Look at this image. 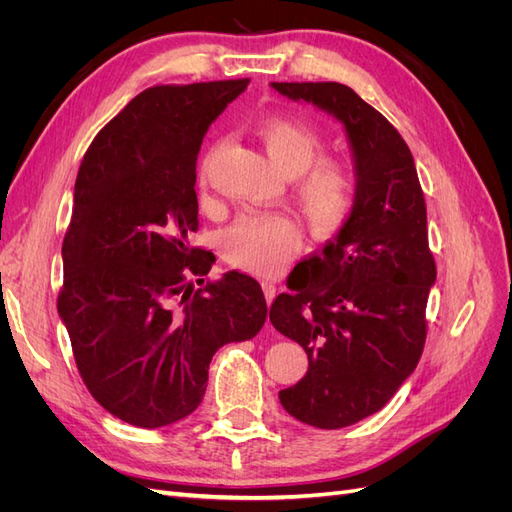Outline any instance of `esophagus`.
<instances>
[{
  "label": "esophagus",
  "mask_w": 512,
  "mask_h": 512,
  "mask_svg": "<svg viewBox=\"0 0 512 512\" xmlns=\"http://www.w3.org/2000/svg\"><path fill=\"white\" fill-rule=\"evenodd\" d=\"M262 292H265V299L271 305V301L275 299V284L273 282H262Z\"/></svg>",
  "instance_id": "34e87169"
}]
</instances>
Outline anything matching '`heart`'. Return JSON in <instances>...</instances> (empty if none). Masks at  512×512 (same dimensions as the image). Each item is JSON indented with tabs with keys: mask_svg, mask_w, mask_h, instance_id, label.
Listing matches in <instances>:
<instances>
[{
	"mask_svg": "<svg viewBox=\"0 0 512 512\" xmlns=\"http://www.w3.org/2000/svg\"><path fill=\"white\" fill-rule=\"evenodd\" d=\"M273 164L294 177V196L305 220L316 235L329 237L350 218L356 181L350 164L337 158H319L324 149L322 134L303 121L267 117L256 128ZM211 149L200 179L213 158ZM301 247L299 228L284 213H245L222 239L228 262L256 275H275Z\"/></svg>",
	"mask_w": 512,
	"mask_h": 512,
	"instance_id": "obj_1",
	"label": "heart"
}]
</instances>
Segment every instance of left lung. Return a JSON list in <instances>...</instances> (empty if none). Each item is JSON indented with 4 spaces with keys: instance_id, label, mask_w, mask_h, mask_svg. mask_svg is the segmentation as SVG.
<instances>
[{
    "instance_id": "left-lung-1",
    "label": "left lung",
    "mask_w": 512,
    "mask_h": 512,
    "mask_svg": "<svg viewBox=\"0 0 512 512\" xmlns=\"http://www.w3.org/2000/svg\"><path fill=\"white\" fill-rule=\"evenodd\" d=\"M344 126L356 198L322 252L294 267L269 309L273 327L307 352V374L280 391L284 410L342 429L389 404L423 354L436 262L414 158L399 132L342 83H271ZM290 282V280H288Z\"/></svg>"
}]
</instances>
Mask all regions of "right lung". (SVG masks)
<instances>
[{
    "instance_id": "add662e5",
    "label": "right lung",
    "mask_w": 512,
    "mask_h": 512,
    "mask_svg": "<svg viewBox=\"0 0 512 512\" xmlns=\"http://www.w3.org/2000/svg\"><path fill=\"white\" fill-rule=\"evenodd\" d=\"M247 83L145 89L98 132L76 175L57 312L89 393L134 427L192 414L213 354L267 320L254 277L205 284L215 258L190 245L200 145Z\"/></svg>"
}]
</instances>
